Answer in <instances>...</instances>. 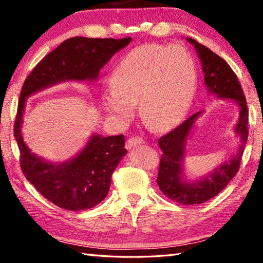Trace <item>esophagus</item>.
<instances>
[{
    "label": "esophagus",
    "instance_id": "34e87169",
    "mask_svg": "<svg viewBox=\"0 0 263 263\" xmlns=\"http://www.w3.org/2000/svg\"><path fill=\"white\" fill-rule=\"evenodd\" d=\"M142 142H144V140H142L141 138L131 137V138H128L127 141H126V148L130 149L132 147H135V146H137V145H141Z\"/></svg>",
    "mask_w": 263,
    "mask_h": 263
}]
</instances>
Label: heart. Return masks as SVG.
Wrapping results in <instances>:
<instances>
[{
  "label": "heart",
  "instance_id": "heart-1",
  "mask_svg": "<svg viewBox=\"0 0 263 263\" xmlns=\"http://www.w3.org/2000/svg\"><path fill=\"white\" fill-rule=\"evenodd\" d=\"M196 67L188 48L147 44L133 48L115 66L102 104L117 122L126 123L139 103L142 121L162 131L180 121L194 96Z\"/></svg>",
  "mask_w": 263,
  "mask_h": 263
}]
</instances>
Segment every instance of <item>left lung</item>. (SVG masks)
I'll list each match as a JSON object with an SVG mask.
<instances>
[{"instance_id": "8db88e82", "label": "left lung", "mask_w": 263, "mask_h": 263, "mask_svg": "<svg viewBox=\"0 0 263 263\" xmlns=\"http://www.w3.org/2000/svg\"><path fill=\"white\" fill-rule=\"evenodd\" d=\"M186 41L195 46L201 59L204 84L208 92L215 94L220 99L234 100L238 103L240 116L235 126V133L240 136V141H241L237 154L229 162L220 164L215 169V172L203 177L202 180L186 182L182 168L185 142L195 121L202 114V111L190 116L174 130L168 132L158 140L160 148L162 151L157 179L160 190L172 201L184 205H194V204H202L215 197L238 173L248 138V108L237 75L228 62L212 52L210 48L196 42L195 39L188 37Z\"/></svg>"}]
</instances>
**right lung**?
Wrapping results in <instances>:
<instances>
[{
	"instance_id": "1",
	"label": "right lung",
	"mask_w": 263,
	"mask_h": 263,
	"mask_svg": "<svg viewBox=\"0 0 263 263\" xmlns=\"http://www.w3.org/2000/svg\"><path fill=\"white\" fill-rule=\"evenodd\" d=\"M131 38L73 37L43 58L25 79L17 108L14 135L20 148L22 172L39 193L57 206L69 211L94 208L109 193L111 175L126 154L123 135L90 138L80 154L64 163H52L30 152L21 125L26 97L64 81H94L111 57Z\"/></svg>"
}]
</instances>
